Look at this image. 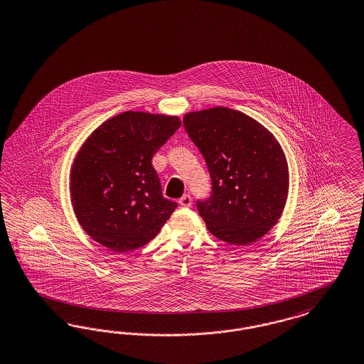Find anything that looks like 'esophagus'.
Wrapping results in <instances>:
<instances>
[{"instance_id": "obj_1", "label": "esophagus", "mask_w": 364, "mask_h": 364, "mask_svg": "<svg viewBox=\"0 0 364 364\" xmlns=\"http://www.w3.org/2000/svg\"><path fill=\"white\" fill-rule=\"evenodd\" d=\"M178 204H180L181 207H191V204H192V198H191V195H184V196H181V198L178 199Z\"/></svg>"}]
</instances>
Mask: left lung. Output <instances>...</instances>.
<instances>
[{"instance_id":"1","label":"left lung","mask_w":364,"mask_h":364,"mask_svg":"<svg viewBox=\"0 0 364 364\" xmlns=\"http://www.w3.org/2000/svg\"><path fill=\"white\" fill-rule=\"evenodd\" d=\"M207 164L213 191L198 200L210 233L247 245L277 223L289 193V166L275 136L245 114L214 107L183 119Z\"/></svg>"}]
</instances>
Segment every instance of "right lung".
I'll return each mask as SVG.
<instances>
[{
    "mask_svg": "<svg viewBox=\"0 0 364 364\" xmlns=\"http://www.w3.org/2000/svg\"><path fill=\"white\" fill-rule=\"evenodd\" d=\"M181 122L177 117L127 111L93 131L74 159V214L95 241L117 253L144 247L160 233L177 203L162 196L151 165Z\"/></svg>",
    "mask_w": 364,
    "mask_h": 364,
    "instance_id": "add662e5",
    "label": "right lung"
}]
</instances>
